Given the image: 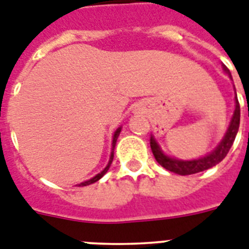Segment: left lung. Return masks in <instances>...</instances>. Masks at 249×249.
I'll list each match as a JSON object with an SVG mask.
<instances>
[{"label":"left lung","mask_w":249,"mask_h":249,"mask_svg":"<svg viewBox=\"0 0 249 249\" xmlns=\"http://www.w3.org/2000/svg\"><path fill=\"white\" fill-rule=\"evenodd\" d=\"M224 70L228 75L231 78L229 70L224 66ZM239 121H240V107L239 102H238V98H236L235 93V110H234L233 118L230 121V125L228 130H226L225 135H224L223 141L219 143V145L216 147L211 153H209L207 156L201 157V159L197 160H191V161H183V160L173 159V157L166 156L165 153L161 151L159 143L156 142L155 137H151V149H152V153L155 159H156L157 162L161 165L162 167H165L166 170L171 171V173L179 174V175H191V174H197L201 173V171H205L207 169H211L212 166H215L219 162H221L225 156L229 152L230 147L233 145L234 139H235V135L238 133V129H239Z\"/></svg>","instance_id":"8db88e82"}]
</instances>
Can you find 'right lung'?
Masks as SVG:
<instances>
[{"label":"right lung","mask_w":249,"mask_h":249,"mask_svg":"<svg viewBox=\"0 0 249 249\" xmlns=\"http://www.w3.org/2000/svg\"><path fill=\"white\" fill-rule=\"evenodd\" d=\"M120 131H121V126H120V128L116 129V131H115L114 138H112V151H111L110 160H108V163H107V166L105 167L104 170L101 171L100 174H97V175H96V177H94V178H92V179H89V180L84 181V183H80V184H79V187H84V185H89V184L96 183V181H97V180H100L101 178L104 177L105 174L107 173V170L110 169L111 163H112V160H114V149H115V145H116V141H118V137H119V134H120Z\"/></svg>","instance_id":"right-lung-1"}]
</instances>
